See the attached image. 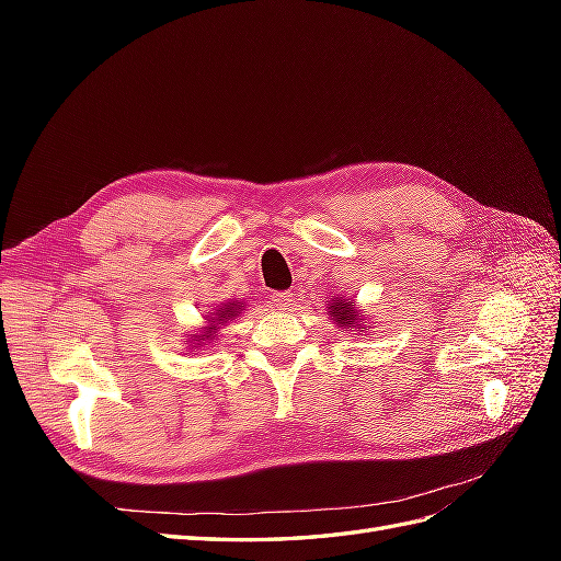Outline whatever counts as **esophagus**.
<instances>
[{
	"mask_svg": "<svg viewBox=\"0 0 561 561\" xmlns=\"http://www.w3.org/2000/svg\"><path fill=\"white\" fill-rule=\"evenodd\" d=\"M290 297H293L290 293H271V295H268V299H271V307H276V309H285L287 304L293 301Z\"/></svg>",
	"mask_w": 561,
	"mask_h": 561,
	"instance_id": "1",
	"label": "esophagus"
}]
</instances>
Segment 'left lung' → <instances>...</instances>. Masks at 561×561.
<instances>
[{
	"mask_svg": "<svg viewBox=\"0 0 561 561\" xmlns=\"http://www.w3.org/2000/svg\"><path fill=\"white\" fill-rule=\"evenodd\" d=\"M334 313V318H336V322L339 325H346V328H355L358 325V322L363 320V318H358V313H355V304L353 301H342V299H336L334 301V307H332V311H330V316Z\"/></svg>",
	"mask_w": 561,
	"mask_h": 561,
	"instance_id": "1",
	"label": "left lung"
}]
</instances>
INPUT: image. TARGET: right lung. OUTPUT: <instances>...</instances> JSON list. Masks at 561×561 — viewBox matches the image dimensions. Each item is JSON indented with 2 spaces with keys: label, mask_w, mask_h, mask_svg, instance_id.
<instances>
[{
  "label": "right lung",
  "mask_w": 561,
  "mask_h": 561,
  "mask_svg": "<svg viewBox=\"0 0 561 561\" xmlns=\"http://www.w3.org/2000/svg\"><path fill=\"white\" fill-rule=\"evenodd\" d=\"M239 307H241V304H231V301H229L227 307H222V311L215 313V318H213L210 322H227V318H233L236 313H239ZM213 330H215V325H210L208 332L201 334V336H203V339H213V334H210ZM194 342H198V339H194Z\"/></svg>",
  "instance_id": "obj_1"
}]
</instances>
